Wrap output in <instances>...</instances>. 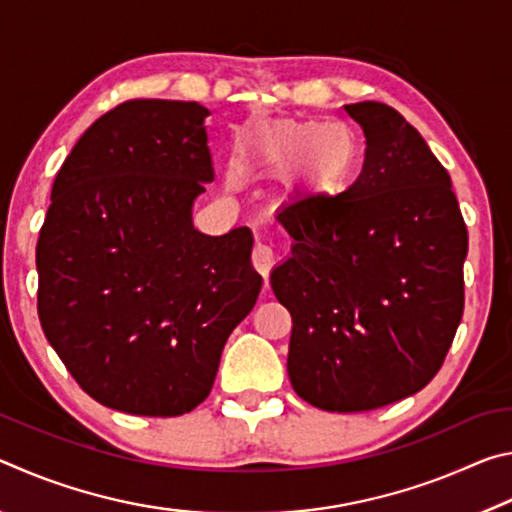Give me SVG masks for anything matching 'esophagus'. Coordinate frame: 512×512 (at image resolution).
Returning <instances> with one entry per match:
<instances>
[{
  "instance_id": "obj_1",
  "label": "esophagus",
  "mask_w": 512,
  "mask_h": 512,
  "mask_svg": "<svg viewBox=\"0 0 512 512\" xmlns=\"http://www.w3.org/2000/svg\"><path fill=\"white\" fill-rule=\"evenodd\" d=\"M250 262H253L255 271L266 280V277L271 275L273 266H275V255H273V250L268 248V246L257 244V246L253 248V255H250Z\"/></svg>"
}]
</instances>
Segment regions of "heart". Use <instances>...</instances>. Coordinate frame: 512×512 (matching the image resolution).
Returning <instances> with one entry per match:
<instances>
[{"label":"heart","instance_id":"1","mask_svg":"<svg viewBox=\"0 0 512 512\" xmlns=\"http://www.w3.org/2000/svg\"><path fill=\"white\" fill-rule=\"evenodd\" d=\"M241 155L246 167L259 176H284L287 192L309 189L334 196L348 187L359 151L354 137L341 126L275 119L246 135Z\"/></svg>","mask_w":512,"mask_h":512}]
</instances>
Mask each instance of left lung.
I'll return each instance as SVG.
<instances>
[{"label":"left lung","mask_w":512,"mask_h":512,"mask_svg":"<svg viewBox=\"0 0 512 512\" xmlns=\"http://www.w3.org/2000/svg\"><path fill=\"white\" fill-rule=\"evenodd\" d=\"M366 137L359 178L284 225L291 257L271 275L289 309L293 391L357 413L422 391L443 366L465 305L467 228L449 173L400 112L345 106Z\"/></svg>","instance_id":"obj_1"}]
</instances>
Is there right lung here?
Listing matches in <instances>:
<instances>
[{
    "mask_svg": "<svg viewBox=\"0 0 512 512\" xmlns=\"http://www.w3.org/2000/svg\"><path fill=\"white\" fill-rule=\"evenodd\" d=\"M196 101L108 110L58 169L36 246L47 341L92 400L173 418L212 391L223 345L255 307L253 235L194 230L214 180Z\"/></svg>",
    "mask_w": 512,
    "mask_h": 512,
    "instance_id": "add662e5",
    "label": "right lung"
}]
</instances>
